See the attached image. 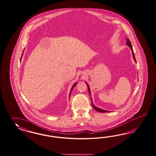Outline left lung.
<instances>
[{"mask_svg":"<svg viewBox=\"0 0 156 156\" xmlns=\"http://www.w3.org/2000/svg\"><path fill=\"white\" fill-rule=\"evenodd\" d=\"M126 45L130 48V49H131V50H132V52L133 58V59H134V61L135 62H136V58H135V57H134V52H133V50L132 44H131L130 41H129V39L128 38H126ZM86 83L87 84V88H88V90H89V94H90V99H91V105H92V106H93V109H94L95 111H97V112H101V113H106V112H107V113H108V112H109V111H107V110H105L100 109L99 108H97V107H96L95 106H94V105L93 104V101H92V98H91V91H90V87H89V86L88 85V83H87L86 82Z\"/></svg>","mask_w":156,"mask_h":156,"instance_id":"obj_1","label":"left lung"}]
</instances>
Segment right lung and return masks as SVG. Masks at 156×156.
Returning <instances> with one entry per match:
<instances>
[{"label":"right lung","mask_w":156,"mask_h":156,"mask_svg":"<svg viewBox=\"0 0 156 156\" xmlns=\"http://www.w3.org/2000/svg\"><path fill=\"white\" fill-rule=\"evenodd\" d=\"M24 50L23 51V54H22V57H21V58H22V56H23V52H24ZM21 58H20V61H21ZM77 84V82H76V83H75L74 85H73V86H72V87H71V90H70V94H69V97H70V94H71V91H72V90H73V88L74 87V86H76V85Z\"/></svg>","instance_id":"1"}]
</instances>
